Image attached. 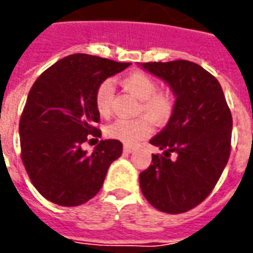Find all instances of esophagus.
Returning <instances> with one entry per match:
<instances>
[{
  "label": "esophagus",
  "instance_id": "esophagus-1",
  "mask_svg": "<svg viewBox=\"0 0 253 253\" xmlns=\"http://www.w3.org/2000/svg\"><path fill=\"white\" fill-rule=\"evenodd\" d=\"M123 151H125L126 154H132V152L135 151V148L134 147H130V146H125L123 147Z\"/></svg>",
  "mask_w": 253,
  "mask_h": 253
}]
</instances>
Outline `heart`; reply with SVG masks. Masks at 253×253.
Returning <instances> with one entry per match:
<instances>
[{"label": "heart", "mask_w": 253, "mask_h": 253, "mask_svg": "<svg viewBox=\"0 0 253 253\" xmlns=\"http://www.w3.org/2000/svg\"><path fill=\"white\" fill-rule=\"evenodd\" d=\"M119 83L135 97L142 99L140 110L144 111L148 117L143 115L134 119H115L114 122L106 126V135L127 146H134L151 135L154 130L151 119L154 122L162 125L170 118L173 113V101L167 93H158L156 81L140 71H135L123 76ZM113 93V85L109 81H103L95 89L94 105L101 115H107L110 113Z\"/></svg>", "instance_id": "obj_1"}]
</instances>
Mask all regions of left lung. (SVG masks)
<instances>
[{"label": "left lung", "mask_w": 253, "mask_h": 253, "mask_svg": "<svg viewBox=\"0 0 253 253\" xmlns=\"http://www.w3.org/2000/svg\"><path fill=\"white\" fill-rule=\"evenodd\" d=\"M139 65L176 97L167 126L150 140L164 152L152 155L154 164L139 174L140 189L154 208L180 214L200 205L219 180L231 151V111L218 80L196 63Z\"/></svg>", "instance_id": "1"}]
</instances>
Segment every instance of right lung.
<instances>
[{
  "instance_id": "add662e5",
  "label": "right lung",
  "mask_w": 253,
  "mask_h": 253,
  "mask_svg": "<svg viewBox=\"0 0 253 253\" xmlns=\"http://www.w3.org/2000/svg\"><path fill=\"white\" fill-rule=\"evenodd\" d=\"M118 63L85 53L56 61L38 77L19 122L22 162L42 196L60 206H79L102 186L107 169L122 155L119 140H101L91 154L87 135L101 136L94 105L101 83L122 72Z\"/></svg>"
}]
</instances>
